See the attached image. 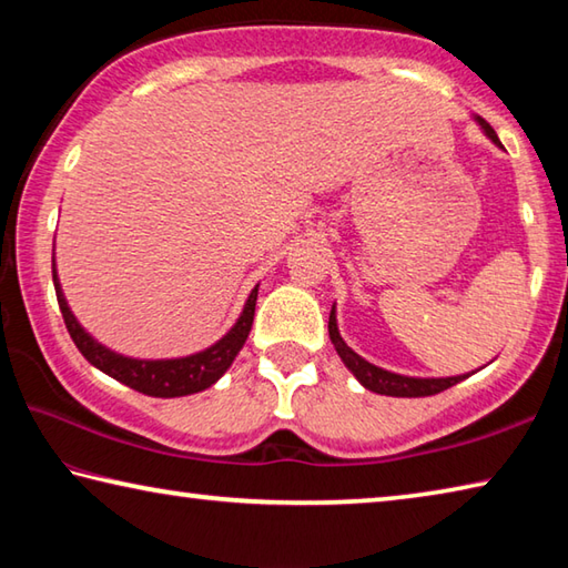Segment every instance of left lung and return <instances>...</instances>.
Here are the masks:
<instances>
[{"label":"left lung","instance_id":"left-lung-1","mask_svg":"<svg viewBox=\"0 0 568 568\" xmlns=\"http://www.w3.org/2000/svg\"><path fill=\"white\" fill-rule=\"evenodd\" d=\"M476 122L480 124V130H484L488 138L496 142V145H501L491 124H488L484 118H476ZM328 333H331V341L335 345V351H338L341 361L345 363V368H348L353 376L361 381V386H365L373 393H381V396H396V398L436 396V393L456 386V383H460V381L470 376V373H466V376H450V378H410V376H398V373L378 368V365H373L365 358H361V355L355 353L353 348H348V343L341 338L338 323H335V305L331 311Z\"/></svg>","mask_w":568,"mask_h":568}]
</instances>
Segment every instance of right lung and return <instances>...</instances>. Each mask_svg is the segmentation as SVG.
Listing matches in <instances>:
<instances>
[{"label": "right lung", "mask_w": 568, "mask_h": 568, "mask_svg": "<svg viewBox=\"0 0 568 568\" xmlns=\"http://www.w3.org/2000/svg\"><path fill=\"white\" fill-rule=\"evenodd\" d=\"M52 281H54L57 303H60L67 331H70L74 345L80 348L84 358H88L94 368L108 373L110 378L155 398L190 396V393H200L213 386L230 365H233L235 355L247 341V333L253 328V318H255L257 285L253 287V293H250L237 323L215 345H210V348L200 351L195 355H185V358L138 361V358H128V355H120L110 348H104L102 343L94 341L92 335L77 323L70 305L64 301V293L60 287V277H57L54 265H52Z\"/></svg>", "instance_id": "add662e5"}]
</instances>
